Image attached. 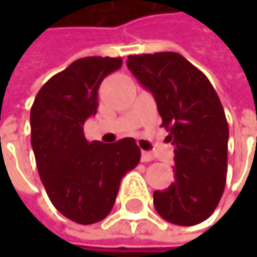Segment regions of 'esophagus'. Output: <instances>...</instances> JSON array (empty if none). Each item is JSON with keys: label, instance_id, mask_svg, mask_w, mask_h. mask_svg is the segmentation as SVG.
Returning <instances> with one entry per match:
<instances>
[{"label": "esophagus", "instance_id": "obj_1", "mask_svg": "<svg viewBox=\"0 0 257 257\" xmlns=\"http://www.w3.org/2000/svg\"><path fill=\"white\" fill-rule=\"evenodd\" d=\"M155 159V155L152 153V152H141V161L143 162H152Z\"/></svg>", "mask_w": 257, "mask_h": 257}]
</instances>
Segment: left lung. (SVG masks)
Segmentation results:
<instances>
[{
    "mask_svg": "<svg viewBox=\"0 0 257 257\" xmlns=\"http://www.w3.org/2000/svg\"><path fill=\"white\" fill-rule=\"evenodd\" d=\"M126 65L153 93L168 141L174 146V183L153 193L162 219L180 226L207 220L226 183V116L213 84L176 52L131 55Z\"/></svg>",
    "mask_w": 257,
    "mask_h": 257,
    "instance_id": "8db88e82",
    "label": "left lung"
}]
</instances>
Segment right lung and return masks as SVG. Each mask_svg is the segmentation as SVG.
Masks as SVG:
<instances>
[{"label": "right lung", "mask_w": 257, "mask_h": 257, "mask_svg": "<svg viewBox=\"0 0 257 257\" xmlns=\"http://www.w3.org/2000/svg\"><path fill=\"white\" fill-rule=\"evenodd\" d=\"M120 67L122 58L77 59L44 83L31 107V144L40 179L55 208L80 225L108 216L120 180L141 158L134 138L89 143L83 132L84 122L96 114L101 81Z\"/></svg>", "instance_id": "right-lung-1"}]
</instances>
